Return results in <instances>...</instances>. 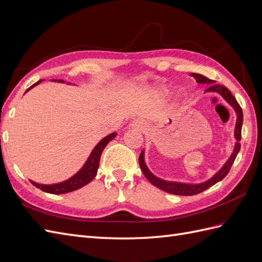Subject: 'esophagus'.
Masks as SVG:
<instances>
[{
  "label": "esophagus",
  "mask_w": 262,
  "mask_h": 262,
  "mask_svg": "<svg viewBox=\"0 0 262 262\" xmlns=\"http://www.w3.org/2000/svg\"><path fill=\"white\" fill-rule=\"evenodd\" d=\"M132 126L135 127V128H143V123L139 122V120H135V122L132 123Z\"/></svg>",
  "instance_id": "obj_1"
}]
</instances>
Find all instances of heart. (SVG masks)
Instances as JSON below:
<instances>
[{"mask_svg": "<svg viewBox=\"0 0 262 262\" xmlns=\"http://www.w3.org/2000/svg\"><path fill=\"white\" fill-rule=\"evenodd\" d=\"M150 91L158 97H165L167 95V93H168V90H167L166 87H155V89H151Z\"/></svg>", "mask_w": 262, "mask_h": 262, "instance_id": "b5f03b06", "label": "heart"}]
</instances>
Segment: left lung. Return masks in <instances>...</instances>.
<instances>
[{
  "label": "left lung",
  "mask_w": 262,
  "mask_h": 262,
  "mask_svg": "<svg viewBox=\"0 0 262 262\" xmlns=\"http://www.w3.org/2000/svg\"><path fill=\"white\" fill-rule=\"evenodd\" d=\"M190 75L192 77L196 78V82L199 84H210L209 87L205 91L206 93H217L219 95L223 97L226 102L229 104L232 108L236 112L237 115V120H236V126H234V138H236V144H234L233 150L231 152L230 157L228 158L227 162L224 164V166L214 173V175L209 178L204 183H199V184H187V183H178V182H169V180H164L162 178H158L157 176L154 175V173L148 169L146 163H145V151L142 150L139 156V166L142 168V171L145 175V177L149 180V182L156 186L157 188L162 189L166 192L172 193V195H179V196H192V195H197L199 192H203L204 190L208 189L209 187L212 185L217 184L220 180H223L227 173L229 172L231 166L236 159L238 152L240 150V139H241V127H243V122H244V115H243V110H241L240 105L234 98V96L230 93V91L227 89V87L219 85V84H214V80L209 79L208 77L201 75V74L197 73H191Z\"/></svg>",
  "instance_id": "obj_1"
}]
</instances>
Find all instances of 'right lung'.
I'll return each instance as SVG.
<instances>
[{
	"label": "right lung",
	"instance_id": "obj_1",
	"mask_svg": "<svg viewBox=\"0 0 262 262\" xmlns=\"http://www.w3.org/2000/svg\"><path fill=\"white\" fill-rule=\"evenodd\" d=\"M43 79H39L38 82H36L35 84H33L31 87H29L26 92H29L33 87L38 85L39 83L42 82ZM54 82H58V83H65L64 80L62 79H53ZM25 92V93H26ZM117 134L116 133H112L110 135H107L106 137H104L100 142L94 147V149L92 150L91 155L87 158L86 163L84 164V166L80 168L75 175L72 176L71 178H69L65 182L58 183V184H53V185H42V184H37L33 180H30V182L34 185L36 188H39L41 190L49 192V193H54V195H61V193H66V192H71L76 189L82 188L85 185H87L89 183H91L92 180L95 178L96 173H97V169L99 166V159H100V155L104 150L105 147L107 146L112 139H114L116 137Z\"/></svg>",
	"mask_w": 262,
	"mask_h": 262
}]
</instances>
